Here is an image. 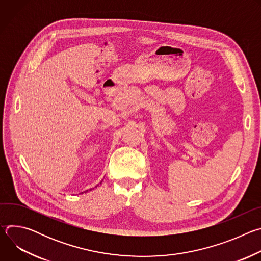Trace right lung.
<instances>
[{
    "label": "right lung",
    "mask_w": 261,
    "mask_h": 261,
    "mask_svg": "<svg viewBox=\"0 0 261 261\" xmlns=\"http://www.w3.org/2000/svg\"><path fill=\"white\" fill-rule=\"evenodd\" d=\"M90 190H92V189H90ZM86 192H88V191H86Z\"/></svg>",
    "instance_id": "add662e5"
}]
</instances>
